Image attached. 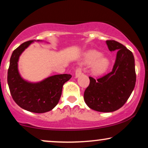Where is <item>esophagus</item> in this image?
<instances>
[{
  "label": "esophagus",
  "instance_id": "obj_1",
  "mask_svg": "<svg viewBox=\"0 0 148 148\" xmlns=\"http://www.w3.org/2000/svg\"><path fill=\"white\" fill-rule=\"evenodd\" d=\"M81 74H82V70L81 67H76V71H75V77L76 78L79 77Z\"/></svg>",
  "mask_w": 148,
  "mask_h": 148
}]
</instances>
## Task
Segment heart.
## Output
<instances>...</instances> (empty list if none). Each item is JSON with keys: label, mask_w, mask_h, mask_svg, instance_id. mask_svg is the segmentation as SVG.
I'll return each mask as SVG.
<instances>
[{"label": "heart", "mask_w": 148, "mask_h": 148, "mask_svg": "<svg viewBox=\"0 0 148 148\" xmlns=\"http://www.w3.org/2000/svg\"><path fill=\"white\" fill-rule=\"evenodd\" d=\"M83 58L88 63H92L94 72L99 73L103 72L108 65V59L106 56L101 55V53L97 50H88L83 54Z\"/></svg>", "instance_id": "heart-1"}]
</instances>
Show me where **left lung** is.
<instances>
[{"instance_id":"1","label":"left lung","mask_w":148,"mask_h":148,"mask_svg":"<svg viewBox=\"0 0 148 148\" xmlns=\"http://www.w3.org/2000/svg\"><path fill=\"white\" fill-rule=\"evenodd\" d=\"M106 43L110 51H117L112 70L97 79L90 76L83 97L89 108L101 112L121 108L130 97L136 79L132 52L116 40H108Z\"/></svg>"}]
</instances>
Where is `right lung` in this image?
Instances as JSON below:
<instances>
[{"label": "right lung", "mask_w": 148, "mask_h": 148, "mask_svg": "<svg viewBox=\"0 0 148 148\" xmlns=\"http://www.w3.org/2000/svg\"><path fill=\"white\" fill-rule=\"evenodd\" d=\"M34 40L23 42L14 49L10 58L8 83L12 99L23 109L34 113L50 111L58 104L63 85L72 77L70 74H57L39 83H29L21 77L18 70L19 56Z\"/></svg>", "instance_id": "add662e5"}]
</instances>
